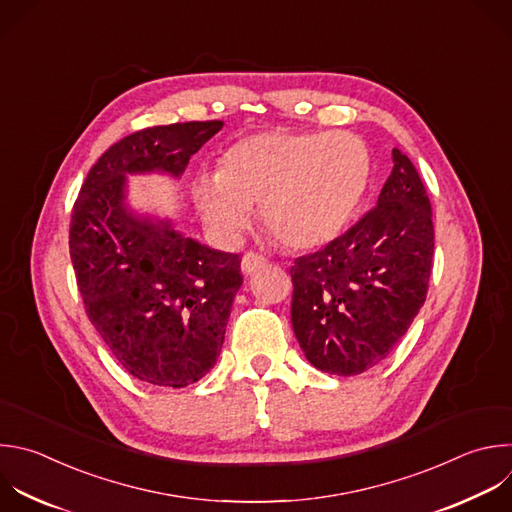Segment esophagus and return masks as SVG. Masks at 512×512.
Returning <instances> with one entry per match:
<instances>
[{
    "instance_id": "esophagus-1",
    "label": "esophagus",
    "mask_w": 512,
    "mask_h": 512,
    "mask_svg": "<svg viewBox=\"0 0 512 512\" xmlns=\"http://www.w3.org/2000/svg\"><path fill=\"white\" fill-rule=\"evenodd\" d=\"M267 265V259L265 257H261V255H257V253H247L243 259H241V271H243V275H253V273H257L259 269H263Z\"/></svg>"
}]
</instances>
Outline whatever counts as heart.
Segmentation results:
<instances>
[{"label": "heart", "mask_w": 512, "mask_h": 512, "mask_svg": "<svg viewBox=\"0 0 512 512\" xmlns=\"http://www.w3.org/2000/svg\"><path fill=\"white\" fill-rule=\"evenodd\" d=\"M372 177L364 140L348 132L265 130L231 144L217 175L193 181L203 223L235 241L259 205L265 229L287 249H317L346 227Z\"/></svg>", "instance_id": "heart-1"}]
</instances>
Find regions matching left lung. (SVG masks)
<instances>
[{"mask_svg":"<svg viewBox=\"0 0 512 512\" xmlns=\"http://www.w3.org/2000/svg\"><path fill=\"white\" fill-rule=\"evenodd\" d=\"M392 160L376 209L289 271L299 348L331 376H358L384 362L426 301L432 209L412 160L400 148Z\"/></svg>","mask_w":512,"mask_h":512,"instance_id":"obj_1","label":"left lung"}]
</instances>
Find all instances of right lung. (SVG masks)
Wrapping results in <instances>:
<instances>
[{
  "instance_id": "add662e5",
  "label": "right lung",
  "mask_w": 512,
  "mask_h": 512,
  "mask_svg": "<svg viewBox=\"0 0 512 512\" xmlns=\"http://www.w3.org/2000/svg\"><path fill=\"white\" fill-rule=\"evenodd\" d=\"M221 120L154 126L112 144L74 203L70 257L86 313L120 366L144 384L185 388L215 366L243 285L241 259L138 211L128 177L179 181Z\"/></svg>"
}]
</instances>
